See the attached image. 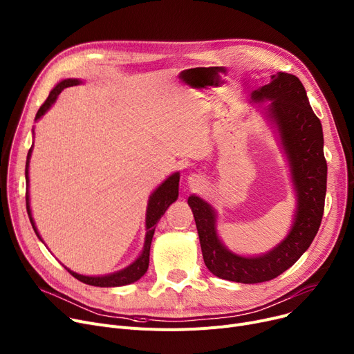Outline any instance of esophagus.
Listing matches in <instances>:
<instances>
[{"mask_svg": "<svg viewBox=\"0 0 354 354\" xmlns=\"http://www.w3.org/2000/svg\"><path fill=\"white\" fill-rule=\"evenodd\" d=\"M201 180H202V179H201V176H198V175H192V176L188 178V182H189L191 185H199Z\"/></svg>", "mask_w": 354, "mask_h": 354, "instance_id": "34e87169", "label": "esophagus"}]
</instances>
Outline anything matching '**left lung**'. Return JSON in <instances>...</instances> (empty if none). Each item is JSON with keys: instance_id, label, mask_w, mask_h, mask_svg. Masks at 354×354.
I'll use <instances>...</instances> for the list:
<instances>
[{"instance_id": "left-lung-1", "label": "left lung", "mask_w": 354, "mask_h": 354, "mask_svg": "<svg viewBox=\"0 0 354 354\" xmlns=\"http://www.w3.org/2000/svg\"><path fill=\"white\" fill-rule=\"evenodd\" d=\"M252 100L270 102L266 116L275 126L291 167L297 209L290 232L267 254L238 255L219 239L215 209L196 195L188 199L205 266L219 278L244 284L272 280L307 251L322 224L327 187L322 123L299 77L281 71L272 74L268 84L252 93Z\"/></svg>"}]
</instances>
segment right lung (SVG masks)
I'll list each match as a JSON object with an SVG mask.
<instances>
[{"label":"right lung","instance_id":"obj_1","mask_svg":"<svg viewBox=\"0 0 354 354\" xmlns=\"http://www.w3.org/2000/svg\"><path fill=\"white\" fill-rule=\"evenodd\" d=\"M82 80L79 79H64L62 80L57 86H55L47 97V100L41 104V107L39 109L35 115V120H39L41 116L46 115V111L54 104V102L57 100L60 93L66 88V87H71V86H77L80 84ZM34 133V130H32ZM31 152H32V146L30 147L28 155H27V162H26V182H27V192H26V203H27V214L30 216V222L32 225V230L35 231L37 236H40L39 231L35 228L34 219L31 215V208H30V195H28V166H30V158H31ZM179 191V174H174L169 178H167L160 187L156 188V191L149 198V203H147V209H146V236H145V245H143V251L140 252V255L138 257L136 261H133L129 267L118 271V272H111L107 275H97V277H88V275H82L74 272L71 270H68L66 267V270L74 277L77 278L79 281L88 284V286H95V287H120V286H127L132 284L135 281H138L140 277L145 275V272L147 271L149 267V252H151V244H152V238L155 234V228L158 221L162 218V215L165 214V211L169 208L171 203H174L178 198V192ZM43 241V239H41Z\"/></svg>","mask_w":354,"mask_h":354}]
</instances>
